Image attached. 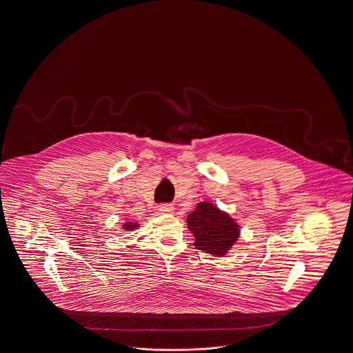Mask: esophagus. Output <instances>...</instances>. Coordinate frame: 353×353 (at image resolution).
<instances>
[{"mask_svg": "<svg viewBox=\"0 0 353 353\" xmlns=\"http://www.w3.org/2000/svg\"><path fill=\"white\" fill-rule=\"evenodd\" d=\"M158 211H159L161 214H173L174 207H173V204H161V205L158 207Z\"/></svg>", "mask_w": 353, "mask_h": 353, "instance_id": "esophagus-1", "label": "esophagus"}]
</instances>
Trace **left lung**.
<instances>
[{"mask_svg": "<svg viewBox=\"0 0 353 353\" xmlns=\"http://www.w3.org/2000/svg\"><path fill=\"white\" fill-rule=\"evenodd\" d=\"M188 229L195 236L196 249L216 257L226 256L239 238V225L228 212L210 201H200L187 216Z\"/></svg>", "mask_w": 353, "mask_h": 353, "instance_id": "left-lung-1", "label": "left lung"}]
</instances>
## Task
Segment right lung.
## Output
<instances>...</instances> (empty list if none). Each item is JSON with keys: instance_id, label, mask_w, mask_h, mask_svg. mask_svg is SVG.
Wrapping results in <instances>:
<instances>
[{"instance_id": "add662e5", "label": "right lung", "mask_w": 353, "mask_h": 353, "mask_svg": "<svg viewBox=\"0 0 353 353\" xmlns=\"http://www.w3.org/2000/svg\"><path fill=\"white\" fill-rule=\"evenodd\" d=\"M137 228H139V225H138L137 222H125V223H123V226H121V229H123V230H125V232L135 230Z\"/></svg>"}]
</instances>
